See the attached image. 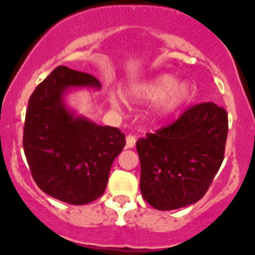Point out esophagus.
Here are the masks:
<instances>
[{"label":"esophagus","mask_w":255,"mask_h":255,"mask_svg":"<svg viewBox=\"0 0 255 255\" xmlns=\"http://www.w3.org/2000/svg\"><path fill=\"white\" fill-rule=\"evenodd\" d=\"M135 143H136V138H135L134 135H128V136H126V147L134 148Z\"/></svg>","instance_id":"34e87169"}]
</instances>
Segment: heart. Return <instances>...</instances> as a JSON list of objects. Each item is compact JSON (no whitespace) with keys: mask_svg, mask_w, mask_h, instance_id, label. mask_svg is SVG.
I'll return each instance as SVG.
<instances>
[{"mask_svg":"<svg viewBox=\"0 0 255 255\" xmlns=\"http://www.w3.org/2000/svg\"><path fill=\"white\" fill-rule=\"evenodd\" d=\"M190 85L186 82L176 83V76L163 74L153 80L139 85L134 97L140 101H159V111L163 115L172 114L190 97ZM114 103H117L114 100Z\"/></svg>","mask_w":255,"mask_h":255,"instance_id":"1","label":"heart"}]
</instances>
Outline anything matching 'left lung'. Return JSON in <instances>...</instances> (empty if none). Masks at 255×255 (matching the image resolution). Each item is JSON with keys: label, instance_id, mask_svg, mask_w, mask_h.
I'll return each instance as SVG.
<instances>
[{"label": "left lung", "instance_id": "left-lung-1", "mask_svg": "<svg viewBox=\"0 0 255 255\" xmlns=\"http://www.w3.org/2000/svg\"><path fill=\"white\" fill-rule=\"evenodd\" d=\"M227 131L226 110L203 102L138 139L140 190L147 203L171 211L202 199L224 161Z\"/></svg>", "mask_w": 255, "mask_h": 255}]
</instances>
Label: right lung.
<instances>
[{"mask_svg":"<svg viewBox=\"0 0 255 255\" xmlns=\"http://www.w3.org/2000/svg\"><path fill=\"white\" fill-rule=\"evenodd\" d=\"M73 87L100 89L101 83L91 74L56 67L29 98L22 147L40 190L82 206L103 194L126 140L120 129L97 125L67 110L64 96Z\"/></svg>","mask_w":255,"mask_h":255,"instance_id":"1","label":"right lung"}]
</instances>
